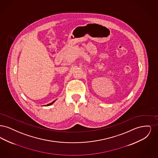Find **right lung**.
Listing matches in <instances>:
<instances>
[{
  "instance_id": "add662e5",
  "label": "right lung",
  "mask_w": 158,
  "mask_h": 158,
  "mask_svg": "<svg viewBox=\"0 0 158 158\" xmlns=\"http://www.w3.org/2000/svg\"><path fill=\"white\" fill-rule=\"evenodd\" d=\"M54 101H56V100H55V101H53L52 102H51V103H50V104H47V105H45L44 106H49V105H52V104H53V103L54 102Z\"/></svg>"
}]
</instances>
